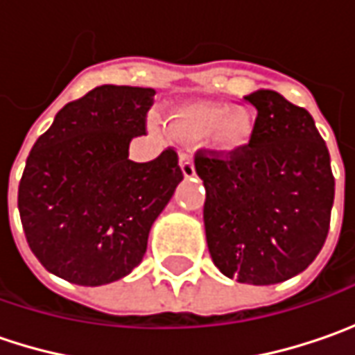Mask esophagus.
<instances>
[{
    "mask_svg": "<svg viewBox=\"0 0 355 355\" xmlns=\"http://www.w3.org/2000/svg\"><path fill=\"white\" fill-rule=\"evenodd\" d=\"M180 168L184 171L185 178H193L196 175V164H193V157L189 152H182L180 154Z\"/></svg>",
    "mask_w": 355,
    "mask_h": 355,
    "instance_id": "esophagus-1",
    "label": "esophagus"
}]
</instances>
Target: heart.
Wrapping results in <instances>:
<instances>
[{"instance_id": "1", "label": "heart", "mask_w": 355, "mask_h": 355, "mask_svg": "<svg viewBox=\"0 0 355 355\" xmlns=\"http://www.w3.org/2000/svg\"><path fill=\"white\" fill-rule=\"evenodd\" d=\"M175 126L185 136H205L213 132L219 146L237 148L249 140L252 122L245 110H229L223 104L199 103L180 110Z\"/></svg>"}]
</instances>
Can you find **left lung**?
Listing matches in <instances>:
<instances>
[{
	"label": "left lung",
	"mask_w": 355,
	"mask_h": 355,
	"mask_svg": "<svg viewBox=\"0 0 355 355\" xmlns=\"http://www.w3.org/2000/svg\"><path fill=\"white\" fill-rule=\"evenodd\" d=\"M243 101L257 110L249 142L229 152H196L205 237L225 277L277 284L302 272L324 247L334 175L308 110L275 90Z\"/></svg>",
	"instance_id": "8db88e82"
}]
</instances>
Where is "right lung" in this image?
Here are the masks:
<instances>
[{"instance_id":"1","label":"right lung","mask_w":355,"mask_h":355,"mask_svg":"<svg viewBox=\"0 0 355 355\" xmlns=\"http://www.w3.org/2000/svg\"><path fill=\"white\" fill-rule=\"evenodd\" d=\"M154 89L103 85L64 104L31 148L17 191L29 249L49 272L101 286L142 263L152 223L184 180L178 152L128 159Z\"/></svg>"}]
</instances>
